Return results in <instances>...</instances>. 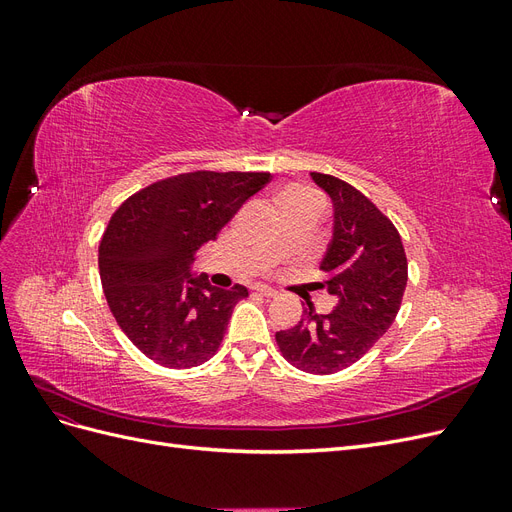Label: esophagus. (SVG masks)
I'll use <instances>...</instances> for the list:
<instances>
[{
    "mask_svg": "<svg viewBox=\"0 0 512 512\" xmlns=\"http://www.w3.org/2000/svg\"><path fill=\"white\" fill-rule=\"evenodd\" d=\"M254 292L260 294V297H267V299H271V297H275V294H277L273 288H269V286H265V284H256V286H254Z\"/></svg>",
    "mask_w": 512,
    "mask_h": 512,
    "instance_id": "esophagus-1",
    "label": "esophagus"
}]
</instances>
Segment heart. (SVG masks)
<instances>
[{
  "label": "heart",
  "mask_w": 512,
  "mask_h": 512,
  "mask_svg": "<svg viewBox=\"0 0 512 512\" xmlns=\"http://www.w3.org/2000/svg\"><path fill=\"white\" fill-rule=\"evenodd\" d=\"M282 200H309V203H316V196H314L312 192H307V190L294 188V190H288V192L282 196Z\"/></svg>",
  "instance_id": "b5f03b06"
}]
</instances>
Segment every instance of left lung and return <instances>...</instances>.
<instances>
[{"label": "left lung", "mask_w": 512, "mask_h": 512, "mask_svg": "<svg viewBox=\"0 0 512 512\" xmlns=\"http://www.w3.org/2000/svg\"><path fill=\"white\" fill-rule=\"evenodd\" d=\"M333 200V239L320 262L335 297L331 314L314 305L275 342L284 359L316 376L337 374L365 356L389 331L408 284V258L393 222L350 183L312 173Z\"/></svg>", "instance_id": "obj_1"}]
</instances>
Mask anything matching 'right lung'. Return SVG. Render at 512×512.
I'll return each instance as SVG.
<instances>
[{
	"mask_svg": "<svg viewBox=\"0 0 512 512\" xmlns=\"http://www.w3.org/2000/svg\"><path fill=\"white\" fill-rule=\"evenodd\" d=\"M269 181V173L237 170L181 173L138 190L113 213L98 250L104 297L153 363L190 369L218 352L247 288H215L207 275L192 277V262Z\"/></svg>",
	"mask_w": 512,
	"mask_h": 512,
	"instance_id": "add662e5",
	"label": "right lung"
}]
</instances>
